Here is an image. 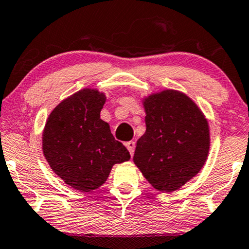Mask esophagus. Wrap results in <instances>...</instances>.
Returning a JSON list of instances; mask_svg holds the SVG:
<instances>
[{
    "label": "esophagus",
    "instance_id": "esophagus-1",
    "mask_svg": "<svg viewBox=\"0 0 249 249\" xmlns=\"http://www.w3.org/2000/svg\"><path fill=\"white\" fill-rule=\"evenodd\" d=\"M125 146H127L129 153H130V156L132 157V154H134V152H135V146H136L135 142L134 141L127 142V143H125Z\"/></svg>",
    "mask_w": 249,
    "mask_h": 249
}]
</instances>
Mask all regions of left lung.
<instances>
[{"label":"left lung","instance_id":"1","mask_svg":"<svg viewBox=\"0 0 249 249\" xmlns=\"http://www.w3.org/2000/svg\"><path fill=\"white\" fill-rule=\"evenodd\" d=\"M145 134L134 163L154 189L174 192L198 175L211 147L208 120L188 95L163 89L143 98Z\"/></svg>","mask_w":249,"mask_h":249}]
</instances>
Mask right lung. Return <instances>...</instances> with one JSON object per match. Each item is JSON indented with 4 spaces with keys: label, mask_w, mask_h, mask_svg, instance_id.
<instances>
[{
    "label": "right lung",
    "mask_w": 249,
    "mask_h": 249,
    "mask_svg": "<svg viewBox=\"0 0 249 249\" xmlns=\"http://www.w3.org/2000/svg\"><path fill=\"white\" fill-rule=\"evenodd\" d=\"M104 92L85 88L61 101L47 119L42 151L53 172L81 192L98 189L112 167L130 159L124 145L115 141L101 119Z\"/></svg>",
    "instance_id": "add662e5"
}]
</instances>
